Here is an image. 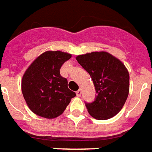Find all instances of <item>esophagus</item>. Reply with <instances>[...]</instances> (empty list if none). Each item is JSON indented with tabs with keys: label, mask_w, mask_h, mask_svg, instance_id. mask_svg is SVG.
<instances>
[{
	"label": "esophagus",
	"mask_w": 152,
	"mask_h": 152,
	"mask_svg": "<svg viewBox=\"0 0 152 152\" xmlns=\"http://www.w3.org/2000/svg\"><path fill=\"white\" fill-rule=\"evenodd\" d=\"M81 89L80 88L79 90L76 91V95H77V96H80V95H81Z\"/></svg>",
	"instance_id": "1"
}]
</instances>
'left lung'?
Returning <instances> with one entry per match:
<instances>
[{"mask_svg":"<svg viewBox=\"0 0 152 152\" xmlns=\"http://www.w3.org/2000/svg\"><path fill=\"white\" fill-rule=\"evenodd\" d=\"M76 60L90 75L96 96L86 103L88 112L98 120L115 116L127 99L130 76L121 60L106 51H93L76 56Z\"/></svg>","mask_w":152,"mask_h":152,"instance_id":"1","label":"left lung"}]
</instances>
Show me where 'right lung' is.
<instances>
[{
  "label": "right lung",
  "instance_id": "add662e5",
  "mask_svg": "<svg viewBox=\"0 0 152 152\" xmlns=\"http://www.w3.org/2000/svg\"><path fill=\"white\" fill-rule=\"evenodd\" d=\"M72 55L60 50H48L37 57L22 76V95L36 115L56 118L64 113L76 93L67 88V80L59 69Z\"/></svg>",
  "mask_w": 152,
  "mask_h": 152
}]
</instances>
